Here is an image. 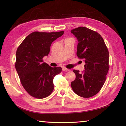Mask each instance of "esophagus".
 <instances>
[{
	"label": "esophagus",
	"instance_id": "1",
	"mask_svg": "<svg viewBox=\"0 0 126 126\" xmlns=\"http://www.w3.org/2000/svg\"><path fill=\"white\" fill-rule=\"evenodd\" d=\"M62 70L63 71H70V69H67V68H62Z\"/></svg>",
	"mask_w": 126,
	"mask_h": 126
}]
</instances>
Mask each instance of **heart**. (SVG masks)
Masks as SVG:
<instances>
[{
  "label": "heart",
  "instance_id": "heart-1",
  "mask_svg": "<svg viewBox=\"0 0 126 126\" xmlns=\"http://www.w3.org/2000/svg\"><path fill=\"white\" fill-rule=\"evenodd\" d=\"M72 38H66L65 39H71Z\"/></svg>",
  "mask_w": 126,
  "mask_h": 126
}]
</instances>
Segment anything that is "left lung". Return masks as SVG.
<instances>
[{
	"instance_id": "8db88e82",
	"label": "left lung",
	"mask_w": 126,
	"mask_h": 126,
	"mask_svg": "<svg viewBox=\"0 0 126 126\" xmlns=\"http://www.w3.org/2000/svg\"><path fill=\"white\" fill-rule=\"evenodd\" d=\"M78 39L76 55L84 60L82 73L73 70L76 79L71 83L74 93L81 97L89 98L100 92L106 79L109 69V51L102 37L97 32L85 27L71 30Z\"/></svg>"
}]
</instances>
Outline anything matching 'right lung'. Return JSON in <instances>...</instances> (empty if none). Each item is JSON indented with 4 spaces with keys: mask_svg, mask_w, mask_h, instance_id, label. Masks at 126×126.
Wrapping results in <instances>:
<instances>
[{
    "mask_svg": "<svg viewBox=\"0 0 126 126\" xmlns=\"http://www.w3.org/2000/svg\"><path fill=\"white\" fill-rule=\"evenodd\" d=\"M34 31L26 37L16 51L15 68L23 88L32 97L41 99L53 92V77L62 71L43 62L49 53L52 43L64 33Z\"/></svg>",
    "mask_w": 126,
    "mask_h": 126,
    "instance_id": "1",
    "label": "right lung"
}]
</instances>
